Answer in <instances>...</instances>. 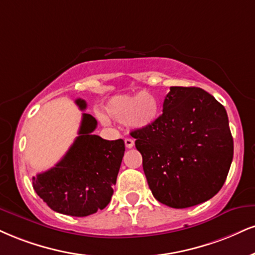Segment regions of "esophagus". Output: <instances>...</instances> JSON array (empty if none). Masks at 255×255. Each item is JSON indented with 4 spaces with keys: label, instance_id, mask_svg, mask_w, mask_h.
<instances>
[{
    "label": "esophagus",
    "instance_id": "34e87169",
    "mask_svg": "<svg viewBox=\"0 0 255 255\" xmlns=\"http://www.w3.org/2000/svg\"><path fill=\"white\" fill-rule=\"evenodd\" d=\"M125 145L127 148H131L134 146V140L130 139V137H126L125 139Z\"/></svg>",
    "mask_w": 255,
    "mask_h": 255
}]
</instances>
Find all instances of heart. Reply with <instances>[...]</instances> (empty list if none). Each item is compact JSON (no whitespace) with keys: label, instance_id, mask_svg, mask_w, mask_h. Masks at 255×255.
<instances>
[{"label":"heart","instance_id":"b5f03b06","mask_svg":"<svg viewBox=\"0 0 255 255\" xmlns=\"http://www.w3.org/2000/svg\"><path fill=\"white\" fill-rule=\"evenodd\" d=\"M104 115L106 119L118 124L145 128L159 119L160 106L152 94L142 91L136 95L112 97L104 107Z\"/></svg>","mask_w":255,"mask_h":255}]
</instances>
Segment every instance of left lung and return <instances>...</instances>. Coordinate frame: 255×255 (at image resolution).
<instances>
[{"label":"left lung","instance_id":"1","mask_svg":"<svg viewBox=\"0 0 255 255\" xmlns=\"http://www.w3.org/2000/svg\"><path fill=\"white\" fill-rule=\"evenodd\" d=\"M153 196L176 209L214 197L234 153L225 107L201 88L171 87L154 124L133 130Z\"/></svg>","mask_w":255,"mask_h":255}]
</instances>
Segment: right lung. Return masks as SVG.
Segmentation results:
<instances>
[{
	"label": "right lung",
	"mask_w": 255,
	"mask_h": 255,
	"mask_svg": "<svg viewBox=\"0 0 255 255\" xmlns=\"http://www.w3.org/2000/svg\"><path fill=\"white\" fill-rule=\"evenodd\" d=\"M76 104L81 110L87 108L82 98ZM96 127V119L83 113L78 136L66 154L51 170L33 177L35 192L57 213L88 216L104 209L112 199L125 142L95 135Z\"/></svg>",
	"instance_id": "right-lung-1"
}]
</instances>
